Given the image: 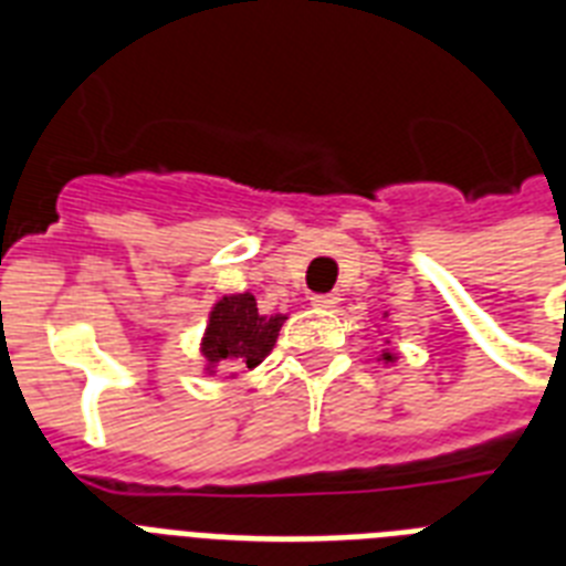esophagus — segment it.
I'll list each match as a JSON object with an SVG mask.
<instances>
[{
  "label": "esophagus",
  "mask_w": 566,
  "mask_h": 566,
  "mask_svg": "<svg viewBox=\"0 0 566 566\" xmlns=\"http://www.w3.org/2000/svg\"><path fill=\"white\" fill-rule=\"evenodd\" d=\"M337 293H317V296H311V305L314 308H323V311H332L337 308Z\"/></svg>",
  "instance_id": "34e87169"
}]
</instances>
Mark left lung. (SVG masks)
Instances as JSON below:
<instances>
[{
	"label": "left lung",
	"instance_id": "left-lung-1",
	"mask_svg": "<svg viewBox=\"0 0 566 566\" xmlns=\"http://www.w3.org/2000/svg\"><path fill=\"white\" fill-rule=\"evenodd\" d=\"M385 317H387V314H385ZM387 344H390V340H387ZM381 361H385V364H394V361H396V353H394V349H385V353H381Z\"/></svg>",
	"mask_w": 566,
	"mask_h": 566
}]
</instances>
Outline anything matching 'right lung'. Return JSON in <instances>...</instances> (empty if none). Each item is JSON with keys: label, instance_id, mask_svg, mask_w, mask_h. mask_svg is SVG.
<instances>
[{"label": "right lung", "instance_id": "right-lung-1", "mask_svg": "<svg viewBox=\"0 0 566 566\" xmlns=\"http://www.w3.org/2000/svg\"><path fill=\"white\" fill-rule=\"evenodd\" d=\"M284 319L287 314H261L255 296L249 291L229 293L217 300L208 314L202 344H199L205 373L213 376L217 367L255 370L258 364L273 353Z\"/></svg>", "mask_w": 566, "mask_h": 566}]
</instances>
